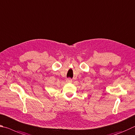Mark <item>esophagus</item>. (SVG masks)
Returning <instances> with one entry per match:
<instances>
[{
    "mask_svg": "<svg viewBox=\"0 0 135 135\" xmlns=\"http://www.w3.org/2000/svg\"><path fill=\"white\" fill-rule=\"evenodd\" d=\"M72 82V80L70 78H68L66 79V82H68V83H71Z\"/></svg>",
    "mask_w": 135,
    "mask_h": 135,
    "instance_id": "1",
    "label": "esophagus"
}]
</instances>
